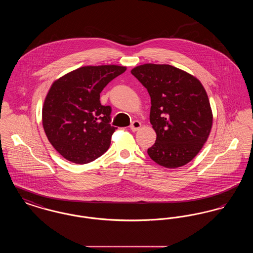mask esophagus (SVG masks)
<instances>
[{
	"label": "esophagus",
	"instance_id": "esophagus-1",
	"mask_svg": "<svg viewBox=\"0 0 253 253\" xmlns=\"http://www.w3.org/2000/svg\"><path fill=\"white\" fill-rule=\"evenodd\" d=\"M141 127V123L138 121H132L131 126H130V129L132 130V132H135L137 130H139V128Z\"/></svg>",
	"mask_w": 253,
	"mask_h": 253
}]
</instances>
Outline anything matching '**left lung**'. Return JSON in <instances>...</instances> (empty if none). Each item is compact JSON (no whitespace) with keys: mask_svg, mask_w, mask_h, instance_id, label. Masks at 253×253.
Segmentation results:
<instances>
[{"mask_svg":"<svg viewBox=\"0 0 253 253\" xmlns=\"http://www.w3.org/2000/svg\"><path fill=\"white\" fill-rule=\"evenodd\" d=\"M132 75L151 96L150 122L157 132L148 155L165 168L189 163L204 146L212 126V112L201 83L169 64L146 63Z\"/></svg>","mask_w":253,"mask_h":253,"instance_id":"1","label":"left lung"}]
</instances>
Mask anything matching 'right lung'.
Segmentation results:
<instances>
[{
    "instance_id": "add662e5",
    "label": "right lung",
    "mask_w": 253,
    "mask_h": 253,
    "mask_svg": "<svg viewBox=\"0 0 253 253\" xmlns=\"http://www.w3.org/2000/svg\"><path fill=\"white\" fill-rule=\"evenodd\" d=\"M125 66H84L55 81L42 107V125L49 142L65 159L86 164L110 147L116 127L111 126L110 106L99 94Z\"/></svg>"
}]
</instances>
